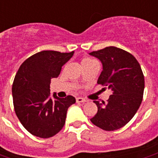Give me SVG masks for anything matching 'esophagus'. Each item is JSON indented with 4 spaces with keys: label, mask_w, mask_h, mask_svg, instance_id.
I'll list each match as a JSON object with an SVG mask.
<instances>
[{
    "label": "esophagus",
    "mask_w": 158,
    "mask_h": 158,
    "mask_svg": "<svg viewBox=\"0 0 158 158\" xmlns=\"http://www.w3.org/2000/svg\"><path fill=\"white\" fill-rule=\"evenodd\" d=\"M76 102H77L78 103H83V102H85L86 100L82 98V97H77V98H76Z\"/></svg>",
    "instance_id": "obj_1"
}]
</instances>
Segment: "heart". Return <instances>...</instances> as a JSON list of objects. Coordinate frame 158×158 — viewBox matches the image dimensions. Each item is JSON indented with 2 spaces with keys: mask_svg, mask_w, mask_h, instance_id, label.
Here are the masks:
<instances>
[{
  "mask_svg": "<svg viewBox=\"0 0 158 158\" xmlns=\"http://www.w3.org/2000/svg\"><path fill=\"white\" fill-rule=\"evenodd\" d=\"M93 60H91V59H89V58H83L82 60H81V64H85V63H88V62H92Z\"/></svg>",
  "mask_w": 158,
  "mask_h": 158,
  "instance_id": "b5f03b06",
  "label": "heart"
}]
</instances>
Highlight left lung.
I'll use <instances>...</instances> for the list:
<instances>
[{"label":"left lung","mask_w":158,"mask_h":158,"mask_svg":"<svg viewBox=\"0 0 158 158\" xmlns=\"http://www.w3.org/2000/svg\"><path fill=\"white\" fill-rule=\"evenodd\" d=\"M89 54L102 64L97 84L112 90L106 103L94 101L98 111L90 121L107 131L120 129L132 119L142 102L145 79L141 68L134 56L115 46Z\"/></svg>","instance_id":"1"}]
</instances>
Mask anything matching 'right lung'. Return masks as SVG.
Wrapping results in <instances>:
<instances>
[{
    "label": "right lung",
    "instance_id": "right-lung-1",
    "mask_svg": "<svg viewBox=\"0 0 158 158\" xmlns=\"http://www.w3.org/2000/svg\"><path fill=\"white\" fill-rule=\"evenodd\" d=\"M74 52L61 53L42 51L26 59L20 66L12 84V99L17 117L33 135L52 137L64 126L69 107L76 102L68 96H51V79L57 78L62 67Z\"/></svg>",
    "mask_w": 158,
    "mask_h": 158
}]
</instances>
